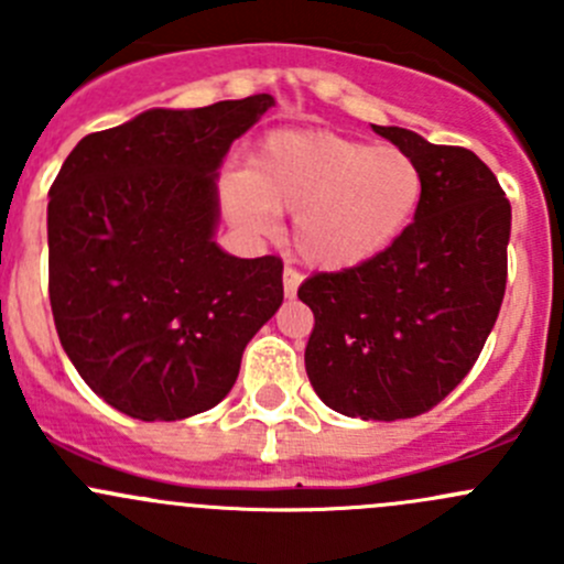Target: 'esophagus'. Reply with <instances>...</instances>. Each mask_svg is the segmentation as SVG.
I'll return each mask as SVG.
<instances>
[{"label":"esophagus","mask_w":564,"mask_h":564,"mask_svg":"<svg viewBox=\"0 0 564 564\" xmlns=\"http://www.w3.org/2000/svg\"><path fill=\"white\" fill-rule=\"evenodd\" d=\"M300 283H303V275H300L294 267H286V270H283V294H286V297H294Z\"/></svg>","instance_id":"obj_1"}]
</instances>
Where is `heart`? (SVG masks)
<instances>
[{
  "label": "heart",
  "mask_w": 564,
  "mask_h": 564,
  "mask_svg": "<svg viewBox=\"0 0 564 564\" xmlns=\"http://www.w3.org/2000/svg\"><path fill=\"white\" fill-rule=\"evenodd\" d=\"M224 207L250 235L294 213V248L311 267L351 270L395 246L417 218L425 174L401 147H371L329 130H275L248 169L224 176Z\"/></svg>",
  "instance_id": "1"
}]
</instances>
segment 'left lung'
I'll return each instance as SVG.
<instances>
[{"mask_svg": "<svg viewBox=\"0 0 564 564\" xmlns=\"http://www.w3.org/2000/svg\"><path fill=\"white\" fill-rule=\"evenodd\" d=\"M373 130L420 163L423 207L382 256L316 272L297 297L314 311L305 371L316 395L390 423L434 409L480 357L508 283L510 202L471 150Z\"/></svg>", "mask_w": 564, "mask_h": 564, "instance_id": "left-lung-1", "label": "left lung"}]
</instances>
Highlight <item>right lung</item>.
<instances>
[{
  "instance_id": "right-lung-1",
  "label": "right lung",
  "mask_w": 564,
  "mask_h": 564,
  "mask_svg": "<svg viewBox=\"0 0 564 564\" xmlns=\"http://www.w3.org/2000/svg\"><path fill=\"white\" fill-rule=\"evenodd\" d=\"M275 100L150 108L73 147L48 191V297L62 349L106 403L185 420L224 401L283 303L278 256L215 242L218 169Z\"/></svg>"
}]
</instances>
